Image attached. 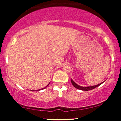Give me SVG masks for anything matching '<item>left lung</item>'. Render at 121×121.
Wrapping results in <instances>:
<instances>
[{"label": "left lung", "mask_w": 121, "mask_h": 121, "mask_svg": "<svg viewBox=\"0 0 121 121\" xmlns=\"http://www.w3.org/2000/svg\"><path fill=\"white\" fill-rule=\"evenodd\" d=\"M70 80H71V82L72 85H73L74 86L76 87V88L78 89H80V90H81V91H91V90H92L93 89L95 88V87H97V86H99L100 85H101L102 84V83L104 82H102L101 83V84H98L97 85H94V86H86V87H84V86H80L78 85H77L76 84V82H74V81H73V80H72L71 78L70 79Z\"/></svg>", "instance_id": "obj_1"}]
</instances>
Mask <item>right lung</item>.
Returning a JSON list of instances; mask_svg holds the SVG:
<instances>
[{"instance_id":"obj_1","label":"right lung","mask_w":121,"mask_h":121,"mask_svg":"<svg viewBox=\"0 0 121 121\" xmlns=\"http://www.w3.org/2000/svg\"><path fill=\"white\" fill-rule=\"evenodd\" d=\"M49 84H48V85H47V86H45V87H44V88H42V89H39V90H32V91H41V90H43V89H45V87H47V86H48V85H49Z\"/></svg>"}]
</instances>
